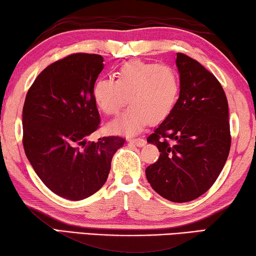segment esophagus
Returning a JSON list of instances; mask_svg holds the SVG:
<instances>
[{
    "instance_id": "1",
    "label": "esophagus",
    "mask_w": 256,
    "mask_h": 256,
    "mask_svg": "<svg viewBox=\"0 0 256 256\" xmlns=\"http://www.w3.org/2000/svg\"><path fill=\"white\" fill-rule=\"evenodd\" d=\"M129 142H132V143L138 145V146H143V145L146 143L145 140L142 138V137H138V138H130V140H129Z\"/></svg>"
}]
</instances>
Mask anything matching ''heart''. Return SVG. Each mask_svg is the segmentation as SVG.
I'll return each instance as SVG.
<instances>
[{
    "mask_svg": "<svg viewBox=\"0 0 256 256\" xmlns=\"http://www.w3.org/2000/svg\"><path fill=\"white\" fill-rule=\"evenodd\" d=\"M180 90L178 73L166 64L132 60L124 64L112 78H98L92 96L108 116L119 114L124 105L130 108L110 124L116 132H138L148 122L158 124L166 119L176 103Z\"/></svg>",
    "mask_w": 256,
    "mask_h": 256,
    "instance_id": "obj_1",
    "label": "heart"
}]
</instances>
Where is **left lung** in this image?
<instances>
[{
  "instance_id": "left-lung-1",
  "label": "left lung",
  "mask_w": 256,
  "mask_h": 256,
  "mask_svg": "<svg viewBox=\"0 0 256 256\" xmlns=\"http://www.w3.org/2000/svg\"><path fill=\"white\" fill-rule=\"evenodd\" d=\"M176 65L180 97L148 137L160 156L145 174L156 194L186 202L210 190L224 167L231 146L229 106L221 84L199 62L178 52Z\"/></svg>"
}]
</instances>
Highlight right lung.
I'll list each match as a JSON object with an SVG mask.
<instances>
[{"mask_svg": "<svg viewBox=\"0 0 256 256\" xmlns=\"http://www.w3.org/2000/svg\"><path fill=\"white\" fill-rule=\"evenodd\" d=\"M96 54H68L46 68L27 92L22 144L38 178L54 194L88 198L104 186L121 136L87 137L100 128L92 87L103 70Z\"/></svg>", "mask_w": 256, "mask_h": 256, "instance_id": "right-lung-1", "label": "right lung"}]
</instances>
